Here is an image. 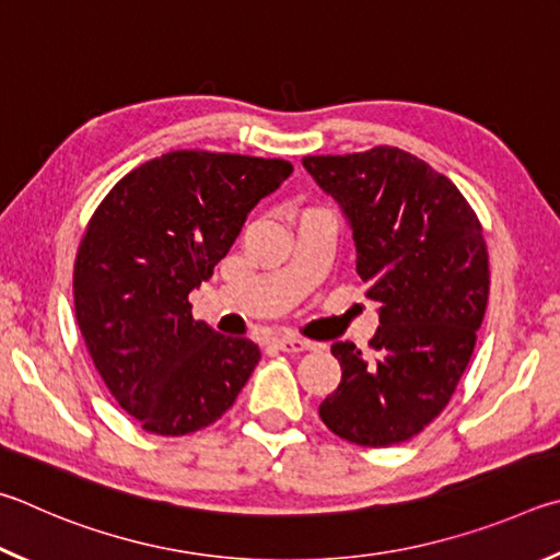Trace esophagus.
I'll return each instance as SVG.
<instances>
[{"instance_id": "1", "label": "esophagus", "mask_w": 560, "mask_h": 560, "mask_svg": "<svg viewBox=\"0 0 560 560\" xmlns=\"http://www.w3.org/2000/svg\"><path fill=\"white\" fill-rule=\"evenodd\" d=\"M272 347L278 351H285V354H300V351H307L315 345L307 339H300V337H275Z\"/></svg>"}]
</instances>
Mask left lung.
I'll return each mask as SVG.
<instances>
[{
    "label": "left lung",
    "mask_w": 560,
    "mask_h": 560,
    "mask_svg": "<svg viewBox=\"0 0 560 560\" xmlns=\"http://www.w3.org/2000/svg\"><path fill=\"white\" fill-rule=\"evenodd\" d=\"M302 164L345 209L357 272L381 307L376 364L351 341L331 345L341 381L319 418L354 445L406 443L443 413L475 351L489 298L482 223L445 174L398 147Z\"/></svg>",
    "instance_id": "1"
}]
</instances>
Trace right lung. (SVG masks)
I'll list each match as a JSON object with an SVG mask.
<instances>
[{"mask_svg":"<svg viewBox=\"0 0 560 560\" xmlns=\"http://www.w3.org/2000/svg\"><path fill=\"white\" fill-rule=\"evenodd\" d=\"M290 174L285 160L176 150L125 174L88 221L75 319L107 390L147 433L179 438L215 423L258 364L250 339L191 317L189 292Z\"/></svg>","mask_w":560,"mask_h":560,"instance_id":"add662e5","label":"right lung"}]
</instances>
